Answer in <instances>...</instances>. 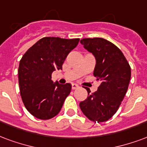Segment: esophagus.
<instances>
[{
    "instance_id": "esophagus-1",
    "label": "esophagus",
    "mask_w": 147,
    "mask_h": 147,
    "mask_svg": "<svg viewBox=\"0 0 147 147\" xmlns=\"http://www.w3.org/2000/svg\"><path fill=\"white\" fill-rule=\"evenodd\" d=\"M71 88H72V90H76L79 88V86L77 84H75V83H72L71 84Z\"/></svg>"
}]
</instances>
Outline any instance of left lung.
I'll return each mask as SVG.
<instances>
[{"mask_svg":"<svg viewBox=\"0 0 147 147\" xmlns=\"http://www.w3.org/2000/svg\"><path fill=\"white\" fill-rule=\"evenodd\" d=\"M80 43L94 55L96 63L93 76L100 82L98 90L88 92L80 102L82 113L90 120L103 122L117 112L126 94L131 79V68L118 47L103 38H84Z\"/></svg>","mask_w":147,"mask_h":147,"instance_id":"obj_1","label":"left lung"}]
</instances>
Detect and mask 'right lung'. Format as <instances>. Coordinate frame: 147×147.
I'll use <instances>...</instances> for the list:
<instances>
[{
  "instance_id": "obj_1",
  "label": "right lung",
  "mask_w": 147,
  "mask_h": 147,
  "mask_svg": "<svg viewBox=\"0 0 147 147\" xmlns=\"http://www.w3.org/2000/svg\"><path fill=\"white\" fill-rule=\"evenodd\" d=\"M79 41V38L43 37L20 60L18 83L22 100L27 111L36 118L48 120L60 112L71 85L54 83L52 72L62 69L68 54Z\"/></svg>"
}]
</instances>
